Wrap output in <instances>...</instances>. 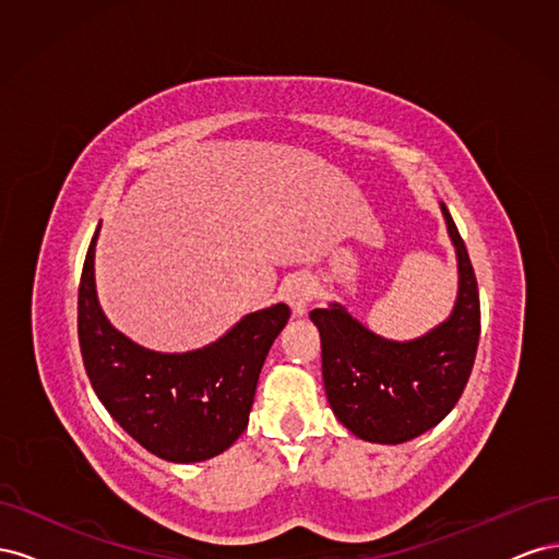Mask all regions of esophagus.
<instances>
[{
  "mask_svg": "<svg viewBox=\"0 0 559 559\" xmlns=\"http://www.w3.org/2000/svg\"><path fill=\"white\" fill-rule=\"evenodd\" d=\"M314 294V282L308 277H296L284 286V300L289 302L294 317H302L308 312Z\"/></svg>",
  "mask_w": 559,
  "mask_h": 559,
  "instance_id": "esophagus-1",
  "label": "esophagus"
}]
</instances>
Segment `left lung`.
Returning <instances> with one entry per match:
<instances>
[{"mask_svg": "<svg viewBox=\"0 0 559 559\" xmlns=\"http://www.w3.org/2000/svg\"><path fill=\"white\" fill-rule=\"evenodd\" d=\"M456 257V298L450 314L411 341H392L354 317L343 302L312 310L321 337V376L335 419L361 441L399 445L427 433L460 401L480 337L478 284L448 207L441 202Z\"/></svg>", "mask_w": 559, "mask_h": 559, "instance_id": "left-lung-1", "label": "left lung"}]
</instances>
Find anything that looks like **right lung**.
Segmentation results:
<instances>
[{"mask_svg": "<svg viewBox=\"0 0 559 559\" xmlns=\"http://www.w3.org/2000/svg\"><path fill=\"white\" fill-rule=\"evenodd\" d=\"M93 235L79 286L83 366L109 415L151 454L195 464L228 450L249 425L263 361L289 321V306L245 314L214 343L156 352L130 341L97 298Z\"/></svg>", "mask_w": 559, "mask_h": 559, "instance_id": "1", "label": "right lung"}]
</instances>
